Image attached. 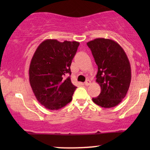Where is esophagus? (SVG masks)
<instances>
[{
  "mask_svg": "<svg viewBox=\"0 0 150 150\" xmlns=\"http://www.w3.org/2000/svg\"><path fill=\"white\" fill-rule=\"evenodd\" d=\"M90 84H91V81L89 80H87L86 81V82H85V86H89V85H90Z\"/></svg>",
  "mask_w": 150,
  "mask_h": 150,
  "instance_id": "34e87169",
  "label": "esophagus"
}]
</instances>
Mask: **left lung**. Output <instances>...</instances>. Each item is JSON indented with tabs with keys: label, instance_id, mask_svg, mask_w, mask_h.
<instances>
[{
	"label": "left lung",
	"instance_id": "8db88e82",
	"mask_svg": "<svg viewBox=\"0 0 150 150\" xmlns=\"http://www.w3.org/2000/svg\"><path fill=\"white\" fill-rule=\"evenodd\" d=\"M87 44L98 66L96 82L101 87L100 94L92 98V101L101 107H114L125 97L131 81L126 53L111 39L97 38Z\"/></svg>",
	"mask_w": 150,
	"mask_h": 150
}]
</instances>
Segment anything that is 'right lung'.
Masks as SVG:
<instances>
[{"instance_id": "right-lung-1", "label": "right lung", "mask_w": 150, "mask_h": 150, "mask_svg": "<svg viewBox=\"0 0 150 150\" xmlns=\"http://www.w3.org/2000/svg\"><path fill=\"white\" fill-rule=\"evenodd\" d=\"M80 43L46 39L34 53L29 69L30 83L37 101L49 110H58L71 101L77 88L69 75Z\"/></svg>"}]
</instances>
